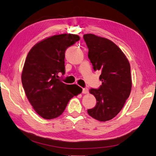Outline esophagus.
I'll return each instance as SVG.
<instances>
[{"mask_svg": "<svg viewBox=\"0 0 156 156\" xmlns=\"http://www.w3.org/2000/svg\"><path fill=\"white\" fill-rule=\"evenodd\" d=\"M82 93L83 94H88V88H83L82 89Z\"/></svg>", "mask_w": 156, "mask_h": 156, "instance_id": "obj_1", "label": "esophagus"}]
</instances>
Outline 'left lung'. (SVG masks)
<instances>
[{
    "instance_id": "left-lung-1",
    "label": "left lung",
    "mask_w": 156,
    "mask_h": 156,
    "mask_svg": "<svg viewBox=\"0 0 156 156\" xmlns=\"http://www.w3.org/2000/svg\"><path fill=\"white\" fill-rule=\"evenodd\" d=\"M83 38L93 69L100 72L99 78L102 81L98 89L90 90L97 102L88 113L97 120L106 122L121 111L130 94V65L120 48L110 40L92 34H84Z\"/></svg>"
}]
</instances>
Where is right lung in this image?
<instances>
[{
  "label": "right lung",
  "instance_id": "right-lung-1",
  "mask_svg": "<svg viewBox=\"0 0 156 156\" xmlns=\"http://www.w3.org/2000/svg\"><path fill=\"white\" fill-rule=\"evenodd\" d=\"M79 40L76 34L54 35L38 42L28 54L22 84L28 101L43 118L58 117L72 98L82 92L80 87L58 79L59 73H65V51Z\"/></svg>",
  "mask_w": 156,
  "mask_h": 156
}]
</instances>
